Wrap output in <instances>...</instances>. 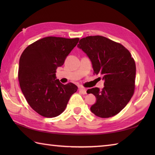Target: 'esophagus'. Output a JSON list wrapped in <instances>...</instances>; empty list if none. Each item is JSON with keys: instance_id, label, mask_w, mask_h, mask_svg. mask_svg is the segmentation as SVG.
Listing matches in <instances>:
<instances>
[{"instance_id": "obj_1", "label": "esophagus", "mask_w": 155, "mask_h": 155, "mask_svg": "<svg viewBox=\"0 0 155 155\" xmlns=\"http://www.w3.org/2000/svg\"><path fill=\"white\" fill-rule=\"evenodd\" d=\"M78 89H79V91L81 92L82 94H87V90L85 89L84 88H83V87H79V88H78Z\"/></svg>"}]
</instances>
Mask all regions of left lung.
Instances as JSON below:
<instances>
[{
    "mask_svg": "<svg viewBox=\"0 0 155 155\" xmlns=\"http://www.w3.org/2000/svg\"><path fill=\"white\" fill-rule=\"evenodd\" d=\"M91 59L94 74L103 75L104 87L88 89L93 94L96 103L91 110L96 116L109 118L126 107L134 93L136 64L123 45L103 36L81 38L78 45Z\"/></svg>",
    "mask_w": 155,
    "mask_h": 155,
    "instance_id": "obj_1",
    "label": "left lung"
}]
</instances>
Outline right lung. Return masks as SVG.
Listing matches in <instances>:
<instances>
[{
    "label": "right lung",
    "mask_w": 155,
    "mask_h": 155,
    "mask_svg": "<svg viewBox=\"0 0 155 155\" xmlns=\"http://www.w3.org/2000/svg\"><path fill=\"white\" fill-rule=\"evenodd\" d=\"M78 41V38L47 37L22 52L18 67L20 87L28 104L42 117L60 115L77 91L73 83L63 84L56 79L55 72Z\"/></svg>",
    "instance_id": "1"
}]
</instances>
